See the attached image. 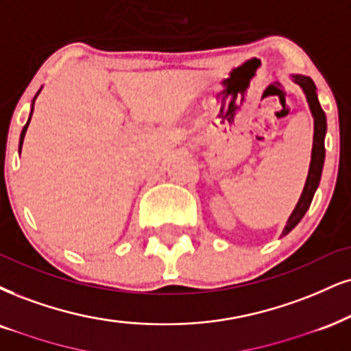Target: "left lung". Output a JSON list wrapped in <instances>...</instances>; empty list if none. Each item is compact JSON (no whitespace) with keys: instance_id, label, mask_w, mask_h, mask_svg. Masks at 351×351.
<instances>
[{"instance_id":"obj_1","label":"left lung","mask_w":351,"mask_h":351,"mask_svg":"<svg viewBox=\"0 0 351 351\" xmlns=\"http://www.w3.org/2000/svg\"><path fill=\"white\" fill-rule=\"evenodd\" d=\"M293 81L301 86V89L304 90L306 94V99H308L311 114L314 117V141H313V154H311L308 179H306L304 189H302V193L300 200H298V205L295 206V210H293L291 216L288 218V223L287 226H285L283 232H281V236H287L288 232L301 221L302 216L306 215V211L309 210L315 190H317L319 182H321L324 159H326V145H324V138H326V132H327V120L321 104H319L317 90H315L314 81L308 76H301V75H293Z\"/></svg>"}]
</instances>
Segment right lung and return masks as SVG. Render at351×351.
<instances>
[{
    "instance_id": "add662e5",
    "label": "right lung",
    "mask_w": 351,
    "mask_h": 351,
    "mask_svg": "<svg viewBox=\"0 0 351 351\" xmlns=\"http://www.w3.org/2000/svg\"><path fill=\"white\" fill-rule=\"evenodd\" d=\"M38 93H40V89H38ZM38 93L36 94V97H34V101H32V109H30V115H29V120H27V123L24 125V128H23V132H21V140H19V153H21V148H23V141H24V136H25V132H27V127H29V122H30V119H32V112H34V102H36V99H37V96H38Z\"/></svg>"
}]
</instances>
